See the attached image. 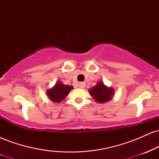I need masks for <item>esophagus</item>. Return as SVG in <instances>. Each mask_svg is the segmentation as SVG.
Here are the masks:
<instances>
[{
    "label": "esophagus",
    "mask_w": 159,
    "mask_h": 159,
    "mask_svg": "<svg viewBox=\"0 0 159 159\" xmlns=\"http://www.w3.org/2000/svg\"><path fill=\"white\" fill-rule=\"evenodd\" d=\"M85 85L86 84H85L84 82H80V83H78V87H79V88H84Z\"/></svg>",
    "instance_id": "obj_1"
}]
</instances>
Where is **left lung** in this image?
<instances>
[{"mask_svg": "<svg viewBox=\"0 0 159 159\" xmlns=\"http://www.w3.org/2000/svg\"><path fill=\"white\" fill-rule=\"evenodd\" d=\"M90 93L98 103H104L110 101L114 93V90L104 85L102 82H99L90 90Z\"/></svg>", "mask_w": 159, "mask_h": 159, "instance_id": "1", "label": "left lung"}]
</instances>
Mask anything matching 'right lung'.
<instances>
[{
    "instance_id": "obj_1",
    "label": "right lung",
    "mask_w": 159,
    "mask_h": 159,
    "mask_svg": "<svg viewBox=\"0 0 159 159\" xmlns=\"http://www.w3.org/2000/svg\"><path fill=\"white\" fill-rule=\"evenodd\" d=\"M73 87L72 86L65 85L58 82L55 86L52 89L48 90L47 94H48V98L54 102H61L63 99H64L66 96H67L70 92V90Z\"/></svg>"
}]
</instances>
